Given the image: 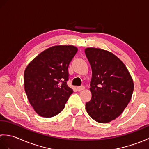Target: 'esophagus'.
Returning <instances> with one entry per match:
<instances>
[{
  "mask_svg": "<svg viewBox=\"0 0 149 149\" xmlns=\"http://www.w3.org/2000/svg\"><path fill=\"white\" fill-rule=\"evenodd\" d=\"M84 88H85V87H84V86H78V87H77V90L79 91H81V90H84Z\"/></svg>",
  "mask_w": 149,
  "mask_h": 149,
  "instance_id": "esophagus-1",
  "label": "esophagus"
}]
</instances>
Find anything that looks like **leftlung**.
<instances>
[{"label":"left lung","mask_w":149,"mask_h":149,"mask_svg":"<svg viewBox=\"0 0 149 149\" xmlns=\"http://www.w3.org/2000/svg\"><path fill=\"white\" fill-rule=\"evenodd\" d=\"M84 52L92 70L91 99L86 103V111L95 121L109 122L130 102L133 81L125 65L111 52L95 48Z\"/></svg>","instance_id":"left-lung-1"}]
</instances>
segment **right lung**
Listing matches in <instances>:
<instances>
[{"mask_svg": "<svg viewBox=\"0 0 149 149\" xmlns=\"http://www.w3.org/2000/svg\"><path fill=\"white\" fill-rule=\"evenodd\" d=\"M77 52L72 45L52 47L40 53L25 70V91L40 116L50 118L64 109L73 93L67 85L68 66Z\"/></svg>", "mask_w": 149, "mask_h": 149, "instance_id": "right-lung-1", "label": "right lung"}]
</instances>
